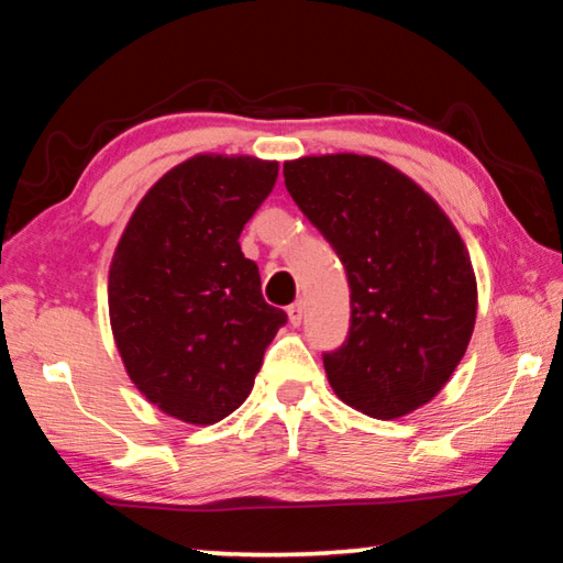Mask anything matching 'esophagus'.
Instances as JSON below:
<instances>
[{"mask_svg": "<svg viewBox=\"0 0 563 563\" xmlns=\"http://www.w3.org/2000/svg\"><path fill=\"white\" fill-rule=\"evenodd\" d=\"M302 316H305V305L298 300V302H292L290 308H288V318H290V325H295L298 328L300 322H302Z\"/></svg>", "mask_w": 563, "mask_h": 563, "instance_id": "1", "label": "esophagus"}]
</instances>
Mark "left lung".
Here are the masks:
<instances>
[{"label": "left lung", "mask_w": 563, "mask_h": 563, "mask_svg": "<svg viewBox=\"0 0 563 563\" xmlns=\"http://www.w3.org/2000/svg\"><path fill=\"white\" fill-rule=\"evenodd\" d=\"M283 176L347 273V338L322 355L335 395L375 419L427 405L460 365L476 320L456 228L412 178L373 156H305Z\"/></svg>", "instance_id": "obj_1"}]
</instances>
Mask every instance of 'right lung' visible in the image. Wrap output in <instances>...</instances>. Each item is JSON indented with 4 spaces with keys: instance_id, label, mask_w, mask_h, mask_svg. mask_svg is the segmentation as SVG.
Wrapping results in <instances>:
<instances>
[{
    "instance_id": "add662e5",
    "label": "right lung",
    "mask_w": 563,
    "mask_h": 563,
    "mask_svg": "<svg viewBox=\"0 0 563 563\" xmlns=\"http://www.w3.org/2000/svg\"><path fill=\"white\" fill-rule=\"evenodd\" d=\"M278 178L275 161L201 154L133 211L109 271V316L131 383L161 412L213 424L251 395L288 316L263 300L238 238Z\"/></svg>"
}]
</instances>
